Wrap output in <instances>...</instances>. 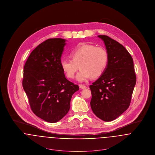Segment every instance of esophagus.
Masks as SVG:
<instances>
[{"instance_id":"1","label":"esophagus","mask_w":155,"mask_h":155,"mask_svg":"<svg viewBox=\"0 0 155 155\" xmlns=\"http://www.w3.org/2000/svg\"><path fill=\"white\" fill-rule=\"evenodd\" d=\"M79 87H80L81 89H86L87 88L85 85H82V84L79 85Z\"/></svg>"}]
</instances>
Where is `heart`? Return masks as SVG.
Listing matches in <instances>:
<instances>
[{
  "mask_svg": "<svg viewBox=\"0 0 155 155\" xmlns=\"http://www.w3.org/2000/svg\"><path fill=\"white\" fill-rule=\"evenodd\" d=\"M71 60H62L61 66L67 77L74 78L79 68L77 80L85 82L91 77L96 78L104 72L108 63V54L102 47L91 44L80 45L70 53Z\"/></svg>",
  "mask_w": 155,
  "mask_h": 155,
  "instance_id": "1",
  "label": "heart"
}]
</instances>
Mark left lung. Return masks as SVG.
<instances>
[{"label":"left lung","mask_w":155,"mask_h":155,"mask_svg":"<svg viewBox=\"0 0 155 155\" xmlns=\"http://www.w3.org/2000/svg\"><path fill=\"white\" fill-rule=\"evenodd\" d=\"M106 46L108 63L101 76L89 86L91 107L100 119L110 122L129 107L136 75L131 55L126 48L106 35H99Z\"/></svg>","instance_id":"obj_1"}]
</instances>
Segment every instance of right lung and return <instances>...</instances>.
Wrapping results in <instances>:
<instances>
[{"label": "right lung", "mask_w": 155, "mask_h": 155, "mask_svg": "<svg viewBox=\"0 0 155 155\" xmlns=\"http://www.w3.org/2000/svg\"><path fill=\"white\" fill-rule=\"evenodd\" d=\"M61 38L49 39L30 54L24 67L22 87L31 110L39 117L55 123L66 115L79 86L66 78L61 57L66 45Z\"/></svg>", "instance_id": "1"}]
</instances>
